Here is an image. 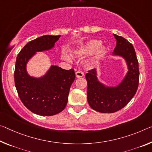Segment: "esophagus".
<instances>
[{
    "label": "esophagus",
    "mask_w": 152,
    "mask_h": 152,
    "mask_svg": "<svg viewBox=\"0 0 152 152\" xmlns=\"http://www.w3.org/2000/svg\"><path fill=\"white\" fill-rule=\"evenodd\" d=\"M76 78H81V77L84 76V73L80 71H78L76 72Z\"/></svg>",
    "instance_id": "1"
}]
</instances>
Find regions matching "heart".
Listing matches in <instances>:
<instances>
[{
	"label": "heart",
	"instance_id": "1",
	"mask_svg": "<svg viewBox=\"0 0 152 152\" xmlns=\"http://www.w3.org/2000/svg\"><path fill=\"white\" fill-rule=\"evenodd\" d=\"M102 45V41L98 39H92L74 50V55L76 57L83 59L94 53L92 57L88 59V64L89 66L93 67L97 64L102 57L106 52V47ZM68 61L70 59L67 58Z\"/></svg>",
	"mask_w": 152,
	"mask_h": 152
}]
</instances>
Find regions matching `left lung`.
Masks as SVG:
<instances>
[{"label":"left lung","instance_id":"1","mask_svg":"<svg viewBox=\"0 0 152 152\" xmlns=\"http://www.w3.org/2000/svg\"><path fill=\"white\" fill-rule=\"evenodd\" d=\"M114 36L116 46L112 56L124 59L128 69L122 80L117 85L110 86L99 80L96 69L86 74L88 103L101 113H114L123 108L135 95L139 85V63L133 46L123 37Z\"/></svg>","mask_w":152,"mask_h":152}]
</instances>
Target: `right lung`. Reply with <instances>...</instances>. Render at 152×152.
<instances>
[{
  "mask_svg": "<svg viewBox=\"0 0 152 152\" xmlns=\"http://www.w3.org/2000/svg\"><path fill=\"white\" fill-rule=\"evenodd\" d=\"M61 36L45 35L26 44L16 59L15 85L23 105L34 114L53 115L66 107L69 89L75 80L73 69L66 70L57 66H50L40 77L30 76L27 71L28 61L38 52L53 49Z\"/></svg>",
  "mask_w": 152,
  "mask_h": 152,
  "instance_id": "add662e5",
  "label": "right lung"
}]
</instances>
